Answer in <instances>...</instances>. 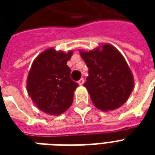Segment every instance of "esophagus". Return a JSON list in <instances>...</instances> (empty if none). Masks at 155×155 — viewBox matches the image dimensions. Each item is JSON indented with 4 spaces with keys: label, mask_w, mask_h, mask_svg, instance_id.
Listing matches in <instances>:
<instances>
[{
    "label": "esophagus",
    "mask_w": 155,
    "mask_h": 155,
    "mask_svg": "<svg viewBox=\"0 0 155 155\" xmlns=\"http://www.w3.org/2000/svg\"><path fill=\"white\" fill-rule=\"evenodd\" d=\"M84 78H81L79 81H78V84L79 85H83L84 84Z\"/></svg>",
    "instance_id": "1"
}]
</instances>
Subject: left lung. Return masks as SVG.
<instances>
[{
  "label": "left lung",
  "instance_id": "1",
  "mask_svg": "<svg viewBox=\"0 0 155 155\" xmlns=\"http://www.w3.org/2000/svg\"><path fill=\"white\" fill-rule=\"evenodd\" d=\"M88 68L84 86L95 107L104 112L120 108L134 90V75L125 58L108 43L93 50L80 51Z\"/></svg>",
  "mask_w": 155,
  "mask_h": 155
}]
</instances>
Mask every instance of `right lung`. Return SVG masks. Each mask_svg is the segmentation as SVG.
I'll list each match as a JSON object with an SVG mask.
<instances>
[{
	"label": "right lung",
	"instance_id": "1",
	"mask_svg": "<svg viewBox=\"0 0 155 155\" xmlns=\"http://www.w3.org/2000/svg\"><path fill=\"white\" fill-rule=\"evenodd\" d=\"M72 54V51L66 53L48 48L33 62L26 81L27 92L43 113L60 115L71 105L79 86L71 80V69L67 65Z\"/></svg>",
	"mask_w": 155,
	"mask_h": 155
}]
</instances>
